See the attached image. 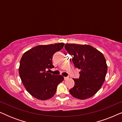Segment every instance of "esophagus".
Returning a JSON list of instances; mask_svg holds the SVG:
<instances>
[{
    "mask_svg": "<svg viewBox=\"0 0 122 122\" xmlns=\"http://www.w3.org/2000/svg\"><path fill=\"white\" fill-rule=\"evenodd\" d=\"M64 79L65 81H66V80H68V79H69V77H68V76H65V77L64 78Z\"/></svg>",
    "mask_w": 122,
    "mask_h": 122,
    "instance_id": "obj_1",
    "label": "esophagus"
}]
</instances>
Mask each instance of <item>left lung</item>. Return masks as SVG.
I'll return each instance as SVG.
<instances>
[{"instance_id":"1","label":"left lung","mask_w":122,"mask_h":122,"mask_svg":"<svg viewBox=\"0 0 122 122\" xmlns=\"http://www.w3.org/2000/svg\"><path fill=\"white\" fill-rule=\"evenodd\" d=\"M65 49L72 56L75 67L81 69L79 79H73L75 84L69 92L73 97L84 100L91 98L101 89L107 72L104 56L89 45L68 44Z\"/></svg>"}]
</instances>
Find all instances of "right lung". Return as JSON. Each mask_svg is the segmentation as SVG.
<instances>
[{
	"mask_svg": "<svg viewBox=\"0 0 122 122\" xmlns=\"http://www.w3.org/2000/svg\"><path fill=\"white\" fill-rule=\"evenodd\" d=\"M64 43L40 45L23 54L20 61L19 73L24 87L31 96L39 100L52 98L57 86L64 77L51 74L46 69L54 67L53 56L62 49Z\"/></svg>",
	"mask_w": 122,
	"mask_h": 122,
	"instance_id": "right-lung-1",
	"label": "right lung"
}]
</instances>
